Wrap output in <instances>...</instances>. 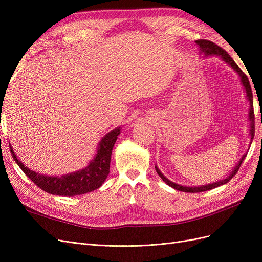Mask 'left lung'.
<instances>
[{
  "label": "left lung",
  "mask_w": 262,
  "mask_h": 262,
  "mask_svg": "<svg viewBox=\"0 0 262 262\" xmlns=\"http://www.w3.org/2000/svg\"><path fill=\"white\" fill-rule=\"evenodd\" d=\"M195 42L198 43V46L200 47V50L203 51L207 55H220V57L223 59L226 63H228L229 66H231L237 73L239 74L241 76V80H242V83L245 87V91H246V94H247V98L250 102V113H249V119H250V136H251V142H252V139H253V136H255V113H253V104H252V92H251V87H250V83H249V80L247 75H246L243 71L241 70V68L236 64L235 61L231 58V55H229L223 48H221V47H219L217 45H215L214 42L210 41V40H205V39H199V40H195ZM246 155H244L242 157V160L239 161V163L237 164V166L235 167V169L233 170V172L229 175L226 179L224 180H221V181H217V182H214V184H211V185H207V186H201V187H184V186H180V185H177L175 184V182H171L170 180H168L167 178H166L163 173L160 171V169H158L156 166H155V169H156V172L158 173V176H160L166 184H167L168 186L172 187L173 189L176 190H179V191H184V192H202V191H208V190H211L213 188H216L219 186H222V185H225L226 182H228L229 180H231L236 173L237 171H238L241 165L243 164L244 160H245Z\"/></svg>",
  "instance_id": "1"
}]
</instances>
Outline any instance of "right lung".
Masks as SVG:
<instances>
[{"label":"right lung","instance_id":"1","mask_svg":"<svg viewBox=\"0 0 262 262\" xmlns=\"http://www.w3.org/2000/svg\"><path fill=\"white\" fill-rule=\"evenodd\" d=\"M119 134H120V129H116L102 138L96 157L85 169L62 177L39 175V173L28 169L21 162H19L12 147H10V149L14 161L17 163L24 173L43 191L55 195H78L94 191L95 189H98L104 184L109 175L110 156H112L113 147Z\"/></svg>","mask_w":262,"mask_h":262}]
</instances>
